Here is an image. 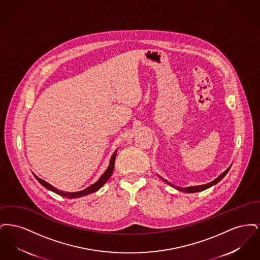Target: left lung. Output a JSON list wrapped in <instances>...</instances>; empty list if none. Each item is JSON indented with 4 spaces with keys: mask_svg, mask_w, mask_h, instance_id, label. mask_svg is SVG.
Wrapping results in <instances>:
<instances>
[{
    "mask_svg": "<svg viewBox=\"0 0 260 260\" xmlns=\"http://www.w3.org/2000/svg\"><path fill=\"white\" fill-rule=\"evenodd\" d=\"M230 170V167L224 172V173H221L217 178H215L213 181H211L210 183H208V184H204V185H199V186H191V187H185V188H181V187H177V186H174L172 184V183H170V182H168L167 180H165V179H162L165 182H167L169 185L172 186L173 188H175V189H177V190H179V191H181V192H185V193H196V192H201V191H204V190H206V189H208V188H210L211 186L214 185V184H216L217 182H219L221 179H222L223 177L226 175V173H228V171Z\"/></svg>",
    "mask_w": 260,
    "mask_h": 260,
    "instance_id": "1",
    "label": "left lung"
}]
</instances>
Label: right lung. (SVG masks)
<instances>
[{"label":"right lung","instance_id":"right-lung-1","mask_svg":"<svg viewBox=\"0 0 260 260\" xmlns=\"http://www.w3.org/2000/svg\"><path fill=\"white\" fill-rule=\"evenodd\" d=\"M116 155H117V150H116V151L114 152V154L112 155L110 164H109V167L107 168L106 172L100 176V178H99V180H98L95 183H93L92 185L88 186V187L86 188V189H84V190H82V191H79V192H65V191H62V190H59V189H57V188H55V187L50 185V183L46 182L45 180H43V179L39 178L37 175H35V174H34V175H35L36 179H37L38 181H39L42 185L44 186V187H46L47 189H49L50 191H52V192L56 193L57 195L62 196V197H65V198L67 199L80 198V197L87 196L88 194H91V193L96 192L98 190H99L102 186L104 185V184L106 183V181L110 178V176H111L112 173H113V170H114V164H115V159H116Z\"/></svg>","mask_w":260,"mask_h":260}]
</instances>
